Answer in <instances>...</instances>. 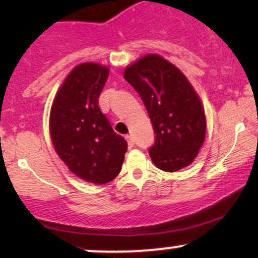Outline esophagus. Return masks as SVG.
I'll return each instance as SVG.
<instances>
[{"mask_svg":"<svg viewBox=\"0 0 258 258\" xmlns=\"http://www.w3.org/2000/svg\"><path fill=\"white\" fill-rule=\"evenodd\" d=\"M126 141H127V144H128V147H133L135 146V139H133V137L131 135H127L125 136Z\"/></svg>","mask_w":258,"mask_h":258,"instance_id":"obj_1","label":"esophagus"}]
</instances>
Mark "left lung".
Segmentation results:
<instances>
[{
	"instance_id": "8db88e82",
	"label": "left lung",
	"mask_w": 258,
	"mask_h": 258,
	"mask_svg": "<svg viewBox=\"0 0 258 258\" xmlns=\"http://www.w3.org/2000/svg\"><path fill=\"white\" fill-rule=\"evenodd\" d=\"M123 78L138 92L155 132L149 155L165 172L191 164L206 136V115L197 91L176 65L146 54L127 65Z\"/></svg>"
}]
</instances>
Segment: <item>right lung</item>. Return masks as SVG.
Listing matches in <instances>:
<instances>
[{
  "instance_id": "1",
  "label": "right lung",
  "mask_w": 258,
  "mask_h": 258,
  "mask_svg": "<svg viewBox=\"0 0 258 258\" xmlns=\"http://www.w3.org/2000/svg\"><path fill=\"white\" fill-rule=\"evenodd\" d=\"M109 67L78 64L55 93L49 133L59 159L85 182L105 184L120 173L126 141L112 130L98 106Z\"/></svg>"
}]
</instances>
